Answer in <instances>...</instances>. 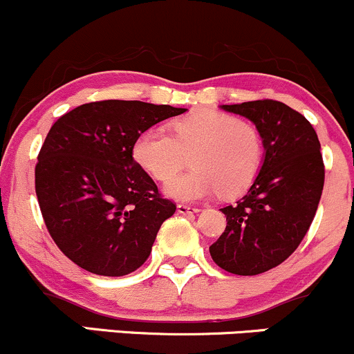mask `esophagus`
Segmentation results:
<instances>
[{
	"instance_id": "1",
	"label": "esophagus",
	"mask_w": 354,
	"mask_h": 354,
	"mask_svg": "<svg viewBox=\"0 0 354 354\" xmlns=\"http://www.w3.org/2000/svg\"><path fill=\"white\" fill-rule=\"evenodd\" d=\"M177 212L178 214H196V212H198V209L197 207H192V205L178 204L177 205Z\"/></svg>"
}]
</instances>
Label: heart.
Returning a JSON list of instances; mask_svg holds the SVG:
<instances>
[{
    "instance_id": "1",
    "label": "heart",
    "mask_w": 354,
    "mask_h": 354,
    "mask_svg": "<svg viewBox=\"0 0 354 354\" xmlns=\"http://www.w3.org/2000/svg\"><path fill=\"white\" fill-rule=\"evenodd\" d=\"M165 132L150 127L135 138L132 157L156 180H168L187 165L194 169L167 182L165 192L178 201H201L221 190L232 197L244 192L259 174L264 140L248 120L219 110H197L177 118Z\"/></svg>"
}]
</instances>
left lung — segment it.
<instances>
[{"mask_svg": "<svg viewBox=\"0 0 354 354\" xmlns=\"http://www.w3.org/2000/svg\"><path fill=\"white\" fill-rule=\"evenodd\" d=\"M222 109L256 124L266 157L248 194L221 209L227 225L209 251L227 272L256 276L284 263L315 219L324 185L321 145L313 125L283 102L264 98Z\"/></svg>", "mask_w": 354, "mask_h": 354, "instance_id": "1", "label": "left lung"}]
</instances>
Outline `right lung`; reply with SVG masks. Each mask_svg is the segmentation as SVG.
Here are the masks:
<instances>
[{
    "label": "right lung",
    "mask_w": 354,
    "mask_h": 354,
    "mask_svg": "<svg viewBox=\"0 0 354 354\" xmlns=\"http://www.w3.org/2000/svg\"><path fill=\"white\" fill-rule=\"evenodd\" d=\"M185 109L137 100L91 102L62 115L35 167V190L51 239L98 276H125L149 257L176 212L132 157L144 130Z\"/></svg>",
    "instance_id": "add662e5"
}]
</instances>
